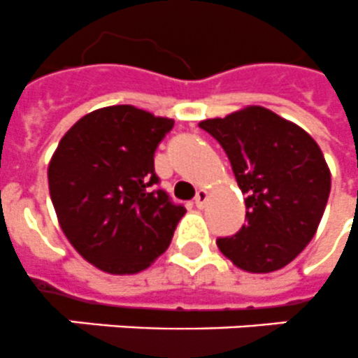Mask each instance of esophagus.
Here are the masks:
<instances>
[{"label": "esophagus", "mask_w": 358, "mask_h": 358, "mask_svg": "<svg viewBox=\"0 0 358 358\" xmlns=\"http://www.w3.org/2000/svg\"><path fill=\"white\" fill-rule=\"evenodd\" d=\"M206 202H208V191L200 189V191H196V196H194V206L202 209L206 206Z\"/></svg>", "instance_id": "34e87169"}]
</instances>
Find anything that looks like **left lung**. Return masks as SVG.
Returning <instances> with one entry per match:
<instances>
[{"mask_svg":"<svg viewBox=\"0 0 358 358\" xmlns=\"http://www.w3.org/2000/svg\"><path fill=\"white\" fill-rule=\"evenodd\" d=\"M224 149L246 194V222L219 237L220 252L239 268L274 272L315 237L331 191L324 154L309 134L261 106L199 124Z\"/></svg>","mask_w":358,"mask_h":358,"instance_id":"left-lung-1","label":"left lung"}]
</instances>
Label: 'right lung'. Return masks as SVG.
I'll list each match as a JSON object with an SVG mask.
<instances>
[{
  "label": "right lung",
  "instance_id": "obj_1",
  "mask_svg": "<svg viewBox=\"0 0 358 358\" xmlns=\"http://www.w3.org/2000/svg\"><path fill=\"white\" fill-rule=\"evenodd\" d=\"M173 127L119 104L84 115L60 139L49 193L64 235L97 268L136 274L169 248L185 208L156 189L154 152Z\"/></svg>",
  "mask_w": 358,
  "mask_h": 358
}]
</instances>
